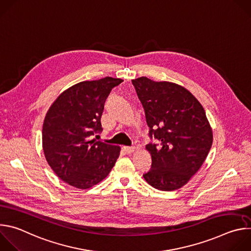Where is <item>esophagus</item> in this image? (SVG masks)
<instances>
[{
    "label": "esophagus",
    "instance_id": "1",
    "mask_svg": "<svg viewBox=\"0 0 251 251\" xmlns=\"http://www.w3.org/2000/svg\"><path fill=\"white\" fill-rule=\"evenodd\" d=\"M123 150L125 151L126 154L130 155V154H132L136 150V148L135 147H127V146H125V147H123Z\"/></svg>",
    "mask_w": 251,
    "mask_h": 251
}]
</instances>
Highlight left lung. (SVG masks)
Returning <instances> with one entry per match:
<instances>
[{"label":"left lung","mask_w":251,"mask_h":251,"mask_svg":"<svg viewBox=\"0 0 251 251\" xmlns=\"http://www.w3.org/2000/svg\"><path fill=\"white\" fill-rule=\"evenodd\" d=\"M144 107L152 156L146 182L160 191L186 185L204 162L212 144V131L204 109L185 87L168 81L156 82L146 76L132 80Z\"/></svg>","instance_id":"1"}]
</instances>
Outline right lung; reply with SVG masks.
<instances>
[{"instance_id": "1", "label": "right lung", "mask_w": 251, "mask_h": 251, "mask_svg": "<svg viewBox=\"0 0 251 251\" xmlns=\"http://www.w3.org/2000/svg\"><path fill=\"white\" fill-rule=\"evenodd\" d=\"M123 80L106 76L82 81L62 92L49 109L43 125L46 159L68 185L89 189L110 173L120 147L92 139L102 131L104 103Z\"/></svg>"}]
</instances>
